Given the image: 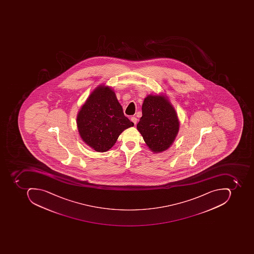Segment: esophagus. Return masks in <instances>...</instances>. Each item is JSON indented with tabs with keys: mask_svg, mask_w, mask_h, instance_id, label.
Returning <instances> with one entry per match:
<instances>
[{
	"mask_svg": "<svg viewBox=\"0 0 254 254\" xmlns=\"http://www.w3.org/2000/svg\"><path fill=\"white\" fill-rule=\"evenodd\" d=\"M131 121L136 125V123H137V118H136V117H132V118H131Z\"/></svg>",
	"mask_w": 254,
	"mask_h": 254,
	"instance_id": "1",
	"label": "esophagus"
}]
</instances>
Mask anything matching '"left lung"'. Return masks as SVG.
<instances>
[{
  "mask_svg": "<svg viewBox=\"0 0 254 254\" xmlns=\"http://www.w3.org/2000/svg\"><path fill=\"white\" fill-rule=\"evenodd\" d=\"M142 114L136 127L145 143L154 153L166 150L179 132L174 108L165 97L148 95L143 101Z\"/></svg>",
  "mask_w": 254,
  "mask_h": 254,
  "instance_id": "8db88e82",
  "label": "left lung"
}]
</instances>
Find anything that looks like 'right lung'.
Returning <instances> with one entry per match:
<instances>
[{"mask_svg": "<svg viewBox=\"0 0 254 254\" xmlns=\"http://www.w3.org/2000/svg\"><path fill=\"white\" fill-rule=\"evenodd\" d=\"M83 141L97 152H106L118 136L133 123L125 116L115 91L104 85L97 88L81 107L77 117Z\"/></svg>", "mask_w": 254, "mask_h": 254, "instance_id": "1", "label": "right lung"}]
</instances>
